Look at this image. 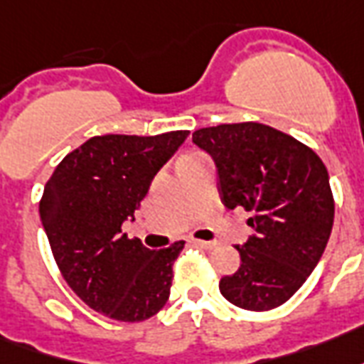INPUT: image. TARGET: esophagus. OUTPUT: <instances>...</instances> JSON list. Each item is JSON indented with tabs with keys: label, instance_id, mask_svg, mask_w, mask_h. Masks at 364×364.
Here are the masks:
<instances>
[{
	"label": "esophagus",
	"instance_id": "obj_1",
	"mask_svg": "<svg viewBox=\"0 0 364 364\" xmlns=\"http://www.w3.org/2000/svg\"><path fill=\"white\" fill-rule=\"evenodd\" d=\"M193 244L200 246V248H205V250H211V248L217 246V242H213V240H193Z\"/></svg>",
	"mask_w": 364,
	"mask_h": 364
}]
</instances>
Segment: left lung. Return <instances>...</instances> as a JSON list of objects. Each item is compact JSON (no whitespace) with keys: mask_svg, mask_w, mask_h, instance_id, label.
<instances>
[{"mask_svg":"<svg viewBox=\"0 0 364 364\" xmlns=\"http://www.w3.org/2000/svg\"><path fill=\"white\" fill-rule=\"evenodd\" d=\"M192 141L213 156L225 208L252 213L254 235L235 246L240 267L219 291L238 309H277L309 279L330 238L336 205L322 159L258 122L201 127Z\"/></svg>","mask_w":364,"mask_h":364,"instance_id":"1","label":"left lung"}]
</instances>
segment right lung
Masks as SVG:
<instances>
[{"label": "right lung", "mask_w": 364, "mask_h": 364, "mask_svg": "<svg viewBox=\"0 0 364 364\" xmlns=\"http://www.w3.org/2000/svg\"><path fill=\"white\" fill-rule=\"evenodd\" d=\"M188 134L97 135L63 156L44 186L38 211L55 264L73 293L105 316L143 322L168 301L184 240L149 250L122 225L134 221L151 180Z\"/></svg>", "instance_id": "add662e5"}]
</instances>
